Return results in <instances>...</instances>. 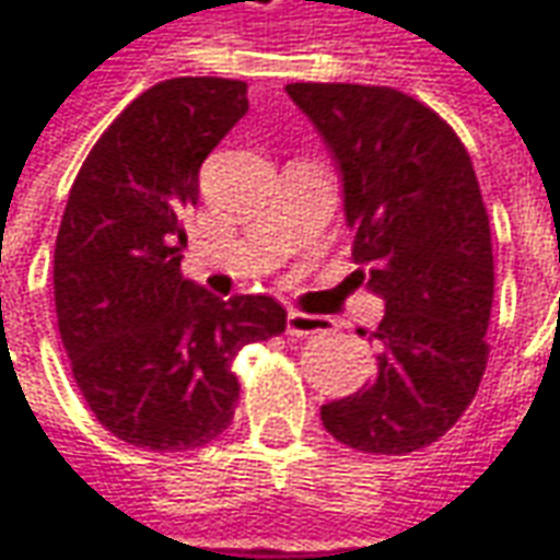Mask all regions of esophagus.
I'll return each instance as SVG.
<instances>
[{
    "label": "esophagus",
    "mask_w": 560,
    "mask_h": 560,
    "mask_svg": "<svg viewBox=\"0 0 560 560\" xmlns=\"http://www.w3.org/2000/svg\"><path fill=\"white\" fill-rule=\"evenodd\" d=\"M331 323L317 314H302V311H289L287 314V335L304 338V335H323L329 331Z\"/></svg>",
    "instance_id": "obj_1"
}]
</instances>
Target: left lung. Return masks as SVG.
<instances>
[{
	"instance_id": "1",
	"label": "left lung",
	"mask_w": 560,
	"mask_h": 560,
	"mask_svg": "<svg viewBox=\"0 0 560 560\" xmlns=\"http://www.w3.org/2000/svg\"><path fill=\"white\" fill-rule=\"evenodd\" d=\"M341 176L357 277L384 299L375 377L319 418L365 454L433 445L472 402L488 362L491 225L464 142L393 88L287 84Z\"/></svg>"
}]
</instances>
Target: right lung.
Segmentation results:
<instances>
[{"mask_svg": "<svg viewBox=\"0 0 560 560\" xmlns=\"http://www.w3.org/2000/svg\"><path fill=\"white\" fill-rule=\"evenodd\" d=\"M246 109V81H161L112 121L69 191L57 326L84 402L127 445L213 442L234 418L237 350L287 329L271 295L219 299L179 273L200 164Z\"/></svg>", "mask_w": 560, "mask_h": 560, "instance_id": "1", "label": "right lung"}]
</instances>
